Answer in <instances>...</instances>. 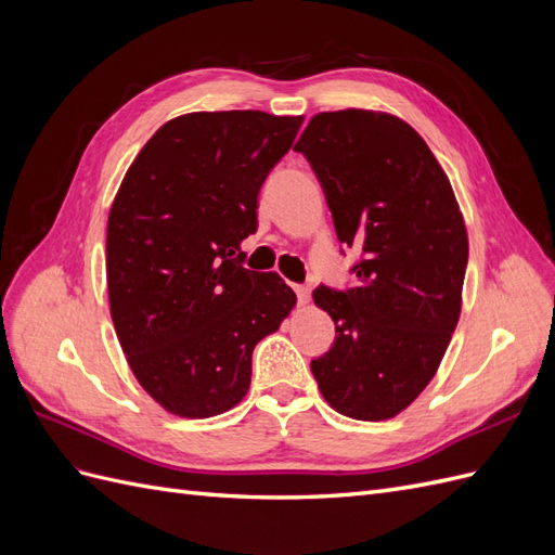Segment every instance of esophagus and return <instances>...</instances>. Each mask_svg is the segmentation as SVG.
Returning a JSON list of instances; mask_svg holds the SVG:
<instances>
[{
  "instance_id": "34e87169",
  "label": "esophagus",
  "mask_w": 555,
  "mask_h": 555,
  "mask_svg": "<svg viewBox=\"0 0 555 555\" xmlns=\"http://www.w3.org/2000/svg\"><path fill=\"white\" fill-rule=\"evenodd\" d=\"M294 292L298 296V304L300 306H308L310 304V289L306 287V284H294Z\"/></svg>"
}]
</instances>
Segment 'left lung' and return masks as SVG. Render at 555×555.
<instances>
[{
    "label": "left lung",
    "instance_id": "8db88e82",
    "mask_svg": "<svg viewBox=\"0 0 555 555\" xmlns=\"http://www.w3.org/2000/svg\"><path fill=\"white\" fill-rule=\"evenodd\" d=\"M294 150L322 182L340 243L363 249L357 287L312 292L335 343L310 371L335 412L386 422L426 389L456 331L463 212L440 162L398 115L317 113Z\"/></svg>",
    "mask_w": 555,
    "mask_h": 555
}]
</instances>
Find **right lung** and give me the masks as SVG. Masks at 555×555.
Wrapping results in <instances>:
<instances>
[{
    "instance_id": "obj_1",
    "label": "right lung",
    "mask_w": 555,
    "mask_h": 555,
    "mask_svg": "<svg viewBox=\"0 0 555 555\" xmlns=\"http://www.w3.org/2000/svg\"><path fill=\"white\" fill-rule=\"evenodd\" d=\"M304 115L196 111L162 125L127 169L108 212L106 278L133 377L182 418L236 408L251 351L296 294L243 268L257 196Z\"/></svg>"
}]
</instances>
